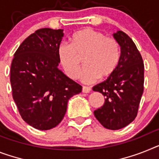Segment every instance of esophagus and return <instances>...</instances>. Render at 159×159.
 <instances>
[{"instance_id":"esophagus-1","label":"esophagus","mask_w":159,"mask_h":159,"mask_svg":"<svg viewBox=\"0 0 159 159\" xmlns=\"http://www.w3.org/2000/svg\"><path fill=\"white\" fill-rule=\"evenodd\" d=\"M90 90H91L90 87H88V86L82 87V93H89V92H90Z\"/></svg>"}]
</instances>
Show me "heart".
<instances>
[{
    "label": "heart",
    "instance_id": "b5f03b06",
    "mask_svg": "<svg viewBox=\"0 0 159 159\" xmlns=\"http://www.w3.org/2000/svg\"><path fill=\"white\" fill-rule=\"evenodd\" d=\"M70 41V45L61 43L57 49L60 63L70 78L79 76L82 58L86 67L82 78L86 83H91L98 77L106 79L116 71L120 61V48L115 39L86 27L73 34Z\"/></svg>",
    "mask_w": 159,
    "mask_h": 159
}]
</instances>
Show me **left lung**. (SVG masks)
<instances>
[{
    "label": "left lung",
    "instance_id": "8db88e82",
    "mask_svg": "<svg viewBox=\"0 0 159 159\" xmlns=\"http://www.w3.org/2000/svg\"><path fill=\"white\" fill-rule=\"evenodd\" d=\"M120 46L116 71L104 82L93 87L105 97L104 104L94 111L104 128L117 130L134 120L144 90V63L132 39L118 30L113 34Z\"/></svg>",
    "mask_w": 159,
    "mask_h": 159
}]
</instances>
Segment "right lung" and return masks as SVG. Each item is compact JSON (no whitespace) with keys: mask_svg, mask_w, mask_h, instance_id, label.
Returning a JSON list of instances; mask_svg holds the SVG:
<instances>
[{"mask_svg":"<svg viewBox=\"0 0 159 159\" xmlns=\"http://www.w3.org/2000/svg\"><path fill=\"white\" fill-rule=\"evenodd\" d=\"M63 30L42 28L31 34L14 53L10 69L13 98L22 120L48 130L65 116L68 101L82 86L58 69L57 49Z\"/></svg>","mask_w":159,"mask_h":159,"instance_id":"1","label":"right lung"}]
</instances>
